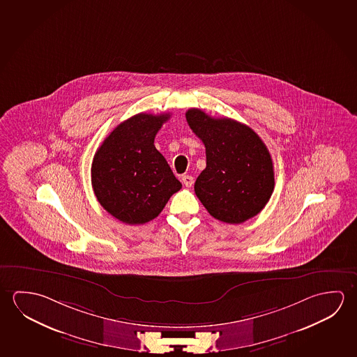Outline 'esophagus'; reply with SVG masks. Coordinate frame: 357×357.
<instances>
[{
	"label": "esophagus",
	"mask_w": 357,
	"mask_h": 357,
	"mask_svg": "<svg viewBox=\"0 0 357 357\" xmlns=\"http://www.w3.org/2000/svg\"><path fill=\"white\" fill-rule=\"evenodd\" d=\"M181 181H183V184H184L185 187L190 188L193 185L194 178L192 176H183Z\"/></svg>",
	"instance_id": "1"
}]
</instances>
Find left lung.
Returning <instances> with one entry per match:
<instances>
[{"mask_svg":"<svg viewBox=\"0 0 357 357\" xmlns=\"http://www.w3.org/2000/svg\"><path fill=\"white\" fill-rule=\"evenodd\" d=\"M190 129L205 146L206 167L194 190L205 209L220 222L240 224L263 211L274 190V167L260 137L243 123L213 118L192 108Z\"/></svg>","mask_w":357,"mask_h":357,"instance_id":"left-lung-1","label":"left lung"}]
</instances>
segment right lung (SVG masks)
<instances>
[{
  "label": "right lung",
  "mask_w": 357,
  "mask_h": 357,
  "mask_svg": "<svg viewBox=\"0 0 357 357\" xmlns=\"http://www.w3.org/2000/svg\"><path fill=\"white\" fill-rule=\"evenodd\" d=\"M168 119L169 114H135L118 124L94 154V194L121 222H151L181 190V181L154 146L155 135Z\"/></svg>",
  "instance_id": "obj_1"
}]
</instances>
